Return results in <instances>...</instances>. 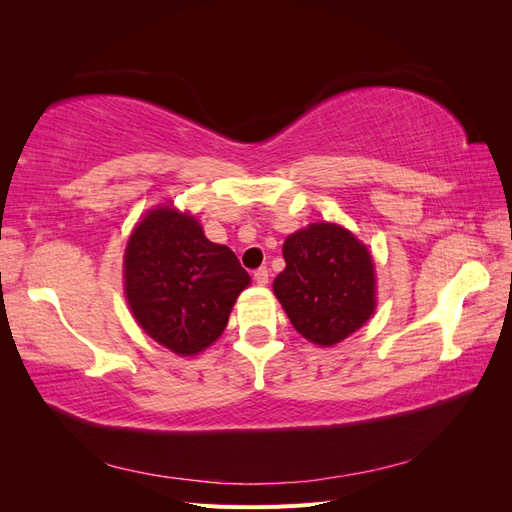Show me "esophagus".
<instances>
[{
    "instance_id": "obj_1",
    "label": "esophagus",
    "mask_w": 512,
    "mask_h": 512,
    "mask_svg": "<svg viewBox=\"0 0 512 512\" xmlns=\"http://www.w3.org/2000/svg\"><path fill=\"white\" fill-rule=\"evenodd\" d=\"M254 280L258 286H267L269 284V269L267 267H260L254 271Z\"/></svg>"
}]
</instances>
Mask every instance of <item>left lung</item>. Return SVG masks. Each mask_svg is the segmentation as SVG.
Segmentation results:
<instances>
[{"label": "left lung", "instance_id": "obj_1", "mask_svg": "<svg viewBox=\"0 0 512 512\" xmlns=\"http://www.w3.org/2000/svg\"><path fill=\"white\" fill-rule=\"evenodd\" d=\"M286 269L273 292L292 327L318 346L354 333L376 307V277L367 247L337 224H312L284 243Z\"/></svg>", "mask_w": 512, "mask_h": 512}]
</instances>
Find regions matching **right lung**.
Masks as SVG:
<instances>
[{"instance_id":"add662e5","label":"right lung","mask_w":512,"mask_h":512,"mask_svg":"<svg viewBox=\"0 0 512 512\" xmlns=\"http://www.w3.org/2000/svg\"><path fill=\"white\" fill-rule=\"evenodd\" d=\"M126 294L134 318L181 356L211 346L250 284L235 252L211 243L192 215L173 207L138 222L126 247Z\"/></svg>"}]
</instances>
